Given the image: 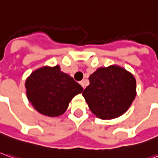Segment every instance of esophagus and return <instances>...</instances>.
<instances>
[{"instance_id": "obj_1", "label": "esophagus", "mask_w": 158, "mask_h": 158, "mask_svg": "<svg viewBox=\"0 0 158 158\" xmlns=\"http://www.w3.org/2000/svg\"><path fill=\"white\" fill-rule=\"evenodd\" d=\"M80 85H82V87L85 88V80H82V81H80Z\"/></svg>"}]
</instances>
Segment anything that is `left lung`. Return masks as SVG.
<instances>
[{
  "label": "left lung",
  "mask_w": 158,
  "mask_h": 158,
  "mask_svg": "<svg viewBox=\"0 0 158 158\" xmlns=\"http://www.w3.org/2000/svg\"><path fill=\"white\" fill-rule=\"evenodd\" d=\"M89 81L82 94L90 110L102 120L121 116L136 95L135 77L118 65L98 68L90 76Z\"/></svg>",
  "instance_id": "obj_1"
}]
</instances>
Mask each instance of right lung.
Instances as JSON below:
<instances>
[{"mask_svg": "<svg viewBox=\"0 0 158 158\" xmlns=\"http://www.w3.org/2000/svg\"><path fill=\"white\" fill-rule=\"evenodd\" d=\"M28 100L35 110L50 117L59 116L67 109L74 96L83 87L59 65L44 66L34 71L25 82Z\"/></svg>", "mask_w": 158, "mask_h": 158, "instance_id": "right-lung-1", "label": "right lung"}]
</instances>
